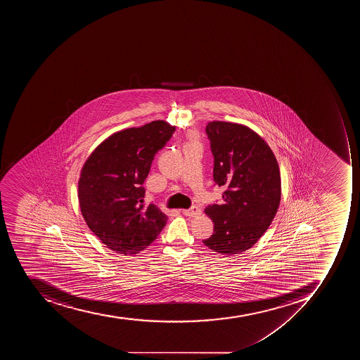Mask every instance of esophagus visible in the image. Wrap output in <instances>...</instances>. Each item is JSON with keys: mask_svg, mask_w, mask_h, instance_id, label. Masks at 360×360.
Wrapping results in <instances>:
<instances>
[{"mask_svg": "<svg viewBox=\"0 0 360 360\" xmlns=\"http://www.w3.org/2000/svg\"><path fill=\"white\" fill-rule=\"evenodd\" d=\"M182 212H184V215L189 216V217H198V216H200L201 210L199 207L193 206L189 210H182Z\"/></svg>", "mask_w": 360, "mask_h": 360, "instance_id": "obj_1", "label": "esophagus"}]
</instances>
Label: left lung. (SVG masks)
<instances>
[{"mask_svg":"<svg viewBox=\"0 0 360 360\" xmlns=\"http://www.w3.org/2000/svg\"><path fill=\"white\" fill-rule=\"evenodd\" d=\"M206 133L215 160L214 181L225 191L221 204L205 210L214 233L202 242L214 252L238 255L259 241L277 214L279 165L269 145L248 126L214 120Z\"/></svg>","mask_w":360,"mask_h":360,"instance_id":"1","label":"left lung"}]
</instances>
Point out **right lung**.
I'll list each match as a JSON object with an SVG mask.
<instances>
[{
	"label": "right lung",
	"instance_id": "1",
	"mask_svg": "<svg viewBox=\"0 0 360 360\" xmlns=\"http://www.w3.org/2000/svg\"><path fill=\"white\" fill-rule=\"evenodd\" d=\"M174 126L154 120L116 131L100 143L83 165L79 204L89 229L119 255H135L158 238L167 216L154 204L144 206L145 179L158 150Z\"/></svg>",
	"mask_w": 360,
	"mask_h": 360
}]
</instances>
